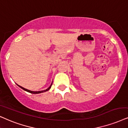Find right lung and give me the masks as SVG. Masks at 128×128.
Masks as SVG:
<instances>
[{
	"label": "right lung",
	"mask_w": 128,
	"mask_h": 128,
	"mask_svg": "<svg viewBox=\"0 0 128 128\" xmlns=\"http://www.w3.org/2000/svg\"><path fill=\"white\" fill-rule=\"evenodd\" d=\"M52 83H51V84L50 85V86L48 87V88H46V90H42V91H31V90H28V89H26V88H24V87H22V86H19V85H18V84H16L19 87H20L21 88H22V89H23V90H25V91H26V92H29V93H32V94H39V93H43V92H46V91H48V90H49L50 88H51V86H52Z\"/></svg>",
	"instance_id": "obj_1"
}]
</instances>
